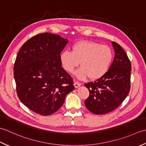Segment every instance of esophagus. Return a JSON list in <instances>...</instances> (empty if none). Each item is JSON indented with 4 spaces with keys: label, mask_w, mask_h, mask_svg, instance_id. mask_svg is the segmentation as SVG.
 I'll list each match as a JSON object with an SVG mask.
<instances>
[{
    "label": "esophagus",
    "mask_w": 146,
    "mask_h": 146,
    "mask_svg": "<svg viewBox=\"0 0 146 146\" xmlns=\"http://www.w3.org/2000/svg\"><path fill=\"white\" fill-rule=\"evenodd\" d=\"M81 85V83H79L78 81H74V86L76 88H79Z\"/></svg>",
    "instance_id": "obj_1"
}]
</instances>
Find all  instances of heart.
<instances>
[{
  "instance_id": "1",
  "label": "heart",
  "mask_w": 146,
  "mask_h": 146,
  "mask_svg": "<svg viewBox=\"0 0 146 146\" xmlns=\"http://www.w3.org/2000/svg\"><path fill=\"white\" fill-rule=\"evenodd\" d=\"M113 58L112 50L107 45L89 40H81L74 43L71 52L64 50L60 55V61L64 69L69 73L76 72L79 79L88 77L91 80L102 78L108 72Z\"/></svg>"
}]
</instances>
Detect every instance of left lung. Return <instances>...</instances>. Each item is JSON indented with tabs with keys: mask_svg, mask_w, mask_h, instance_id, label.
Instances as JSON below:
<instances>
[{
	"mask_svg": "<svg viewBox=\"0 0 146 146\" xmlns=\"http://www.w3.org/2000/svg\"><path fill=\"white\" fill-rule=\"evenodd\" d=\"M111 43L115 56L108 71L102 78L84 84L90 91L85 106L96 115L106 114L114 110L130 91L131 64L120 45L113 41Z\"/></svg>",
	"mask_w": 146,
	"mask_h": 146,
	"instance_id": "1",
	"label": "left lung"
}]
</instances>
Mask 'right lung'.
I'll use <instances>...</instances> for the list:
<instances>
[{"mask_svg":"<svg viewBox=\"0 0 146 146\" xmlns=\"http://www.w3.org/2000/svg\"><path fill=\"white\" fill-rule=\"evenodd\" d=\"M68 42L58 35L40 33L24 43L17 53L14 65L17 96L38 114L54 113L75 88L60 61V53Z\"/></svg>","mask_w":146,"mask_h":146,"instance_id":"right-lung-1","label":"right lung"}]
</instances>
